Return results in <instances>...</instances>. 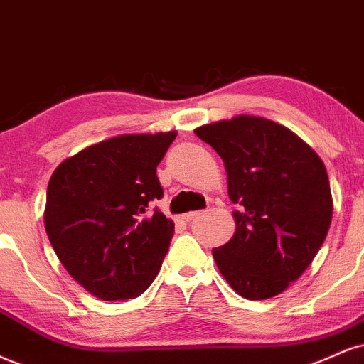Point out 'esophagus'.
I'll use <instances>...</instances> for the list:
<instances>
[{
  "mask_svg": "<svg viewBox=\"0 0 364 364\" xmlns=\"http://www.w3.org/2000/svg\"><path fill=\"white\" fill-rule=\"evenodd\" d=\"M198 215H200V212H188V213H185V215H181V218L185 222H191L195 217H198Z\"/></svg>",
  "mask_w": 364,
  "mask_h": 364,
  "instance_id": "esophagus-1",
  "label": "esophagus"
}]
</instances>
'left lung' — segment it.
Returning <instances> with one entry per match:
<instances>
[{"label": "left lung", "mask_w": 364, "mask_h": 364, "mask_svg": "<svg viewBox=\"0 0 364 364\" xmlns=\"http://www.w3.org/2000/svg\"><path fill=\"white\" fill-rule=\"evenodd\" d=\"M227 171L235 232L212 251L222 277L247 300H266L296 282L326 240L332 195L322 159L287 127L261 117L198 127Z\"/></svg>", "instance_id": "1"}]
</instances>
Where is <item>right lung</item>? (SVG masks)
<instances>
[{
	"label": "right lung",
	"mask_w": 364,
	"mask_h": 364,
	"mask_svg": "<svg viewBox=\"0 0 364 364\" xmlns=\"http://www.w3.org/2000/svg\"><path fill=\"white\" fill-rule=\"evenodd\" d=\"M176 132L130 134L82 149L57 166L47 188L46 230L68 273L96 299L142 295L174 234L152 201L156 174Z\"/></svg>",
	"instance_id": "obj_1"
}]
</instances>
